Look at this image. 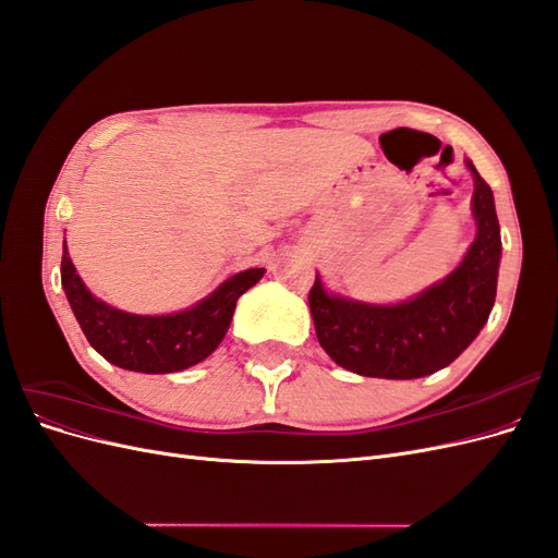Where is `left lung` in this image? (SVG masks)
Instances as JSON below:
<instances>
[{
  "label": "left lung",
  "mask_w": 558,
  "mask_h": 558,
  "mask_svg": "<svg viewBox=\"0 0 558 558\" xmlns=\"http://www.w3.org/2000/svg\"><path fill=\"white\" fill-rule=\"evenodd\" d=\"M477 234L459 267L398 305L328 293L316 275L310 310L320 347L344 369L379 379H416L453 363L480 335L496 302L500 226L494 193L472 160Z\"/></svg>",
  "instance_id": "1"
}]
</instances>
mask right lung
Instances as JSON below:
<instances>
[{
    "label": "right lung",
    "instance_id": "1",
    "mask_svg": "<svg viewBox=\"0 0 558 558\" xmlns=\"http://www.w3.org/2000/svg\"><path fill=\"white\" fill-rule=\"evenodd\" d=\"M60 275L78 326L99 356L132 373L165 375L211 356L223 342L238 300L263 279L265 267L232 275L193 307L160 316L130 314L95 298L76 275L66 242L62 246Z\"/></svg>",
    "mask_w": 558,
    "mask_h": 558
}]
</instances>
